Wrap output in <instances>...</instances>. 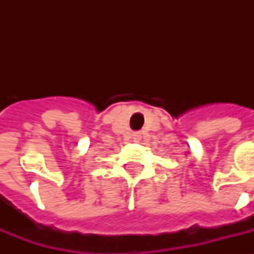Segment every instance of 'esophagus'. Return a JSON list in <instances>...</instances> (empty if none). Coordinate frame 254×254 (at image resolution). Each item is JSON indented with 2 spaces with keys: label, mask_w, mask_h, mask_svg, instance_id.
<instances>
[{
  "label": "esophagus",
  "mask_w": 254,
  "mask_h": 254,
  "mask_svg": "<svg viewBox=\"0 0 254 254\" xmlns=\"http://www.w3.org/2000/svg\"><path fill=\"white\" fill-rule=\"evenodd\" d=\"M141 138H142V133H141V131H134V133H133V139H134L135 142H138Z\"/></svg>",
  "instance_id": "esophagus-1"
}]
</instances>
